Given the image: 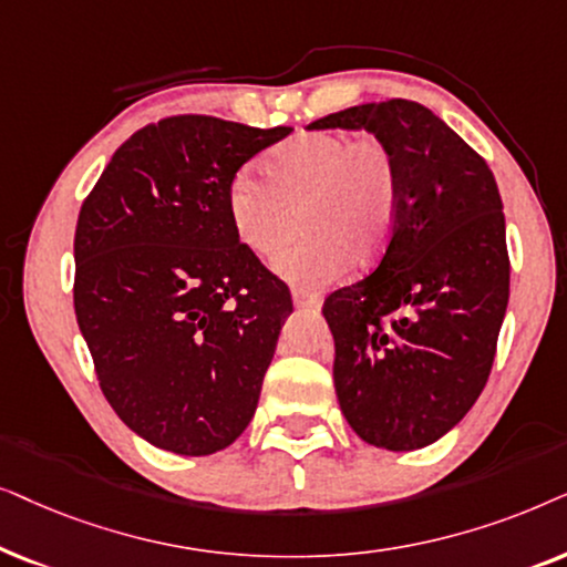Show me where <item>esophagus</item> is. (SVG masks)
Segmentation results:
<instances>
[{
  "label": "esophagus",
  "instance_id": "34e87169",
  "mask_svg": "<svg viewBox=\"0 0 567 567\" xmlns=\"http://www.w3.org/2000/svg\"><path fill=\"white\" fill-rule=\"evenodd\" d=\"M292 303H296V308H300V311H319L321 298L311 296V292L296 290V292H292Z\"/></svg>",
  "mask_w": 567,
  "mask_h": 567
}]
</instances>
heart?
Wrapping results in <instances>:
<instances>
[{
  "mask_svg": "<svg viewBox=\"0 0 567 567\" xmlns=\"http://www.w3.org/2000/svg\"><path fill=\"white\" fill-rule=\"evenodd\" d=\"M269 178L240 171L228 186V217L248 251L271 259L288 246L303 215L306 240L277 259V271L298 288H323L347 269L386 248L396 220L399 168L379 137L306 132L277 150Z\"/></svg>",
  "mask_w": 567,
  "mask_h": 567,
  "instance_id": "obj_1",
  "label": "heart"
}]
</instances>
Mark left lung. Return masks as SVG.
<instances>
[{"mask_svg": "<svg viewBox=\"0 0 567 567\" xmlns=\"http://www.w3.org/2000/svg\"><path fill=\"white\" fill-rule=\"evenodd\" d=\"M308 130L371 132L391 147L399 205L379 267L323 300L334 389L362 441L425 449L458 425L495 360L511 261L487 163L425 105L391 97Z\"/></svg>", "mask_w": 567, "mask_h": 567, "instance_id": "obj_1", "label": "left lung"}]
</instances>
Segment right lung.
I'll use <instances>...</instances> for the list:
<instances>
[{
  "mask_svg": "<svg viewBox=\"0 0 567 567\" xmlns=\"http://www.w3.org/2000/svg\"><path fill=\"white\" fill-rule=\"evenodd\" d=\"M290 132L163 118L113 153L80 209V331L113 412L157 449L215 454L254 417L292 300L225 199L240 165Z\"/></svg>",
  "mask_w": 567,
  "mask_h": 567,
  "instance_id": "obj_1",
  "label": "right lung"
}]
</instances>
